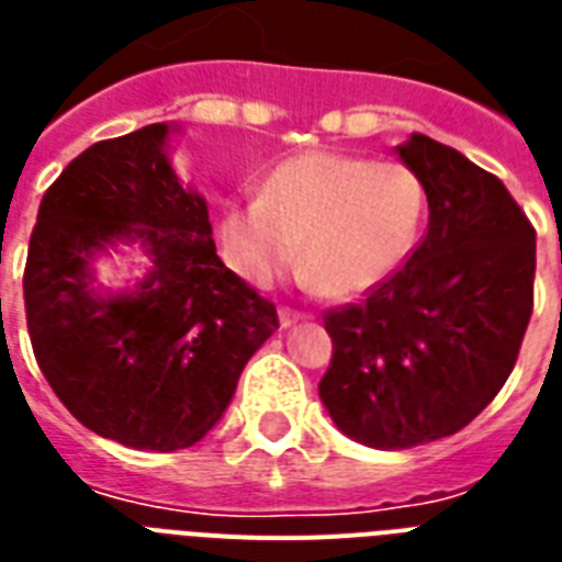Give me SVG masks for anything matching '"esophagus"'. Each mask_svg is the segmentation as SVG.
<instances>
[{
    "mask_svg": "<svg viewBox=\"0 0 562 562\" xmlns=\"http://www.w3.org/2000/svg\"><path fill=\"white\" fill-rule=\"evenodd\" d=\"M306 317V312H297V308H280V324L289 329L291 324H297V321H303Z\"/></svg>",
    "mask_w": 562,
    "mask_h": 562,
    "instance_id": "1",
    "label": "esophagus"
}]
</instances>
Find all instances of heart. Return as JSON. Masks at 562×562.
<instances>
[{
    "mask_svg": "<svg viewBox=\"0 0 562 562\" xmlns=\"http://www.w3.org/2000/svg\"><path fill=\"white\" fill-rule=\"evenodd\" d=\"M426 187L402 162L308 151L265 178L259 201L233 206L221 236L229 265L268 285L300 241V265L329 297H356L384 282L417 241Z\"/></svg>",
    "mask_w": 562,
    "mask_h": 562,
    "instance_id": "1",
    "label": "heart"
}]
</instances>
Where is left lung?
Listing matches in <instances>:
<instances>
[{
	"label": "left lung",
	"instance_id": "1",
	"mask_svg": "<svg viewBox=\"0 0 562 562\" xmlns=\"http://www.w3.org/2000/svg\"><path fill=\"white\" fill-rule=\"evenodd\" d=\"M396 154L426 187V236L361 303L326 312L333 361L317 384L335 426L373 449L440 440L487 408L537 271V233L496 175L423 134Z\"/></svg>",
	"mask_w": 562,
	"mask_h": 562
}]
</instances>
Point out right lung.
Returning <instances> with one entry per match:
<instances>
[{"instance_id":"obj_1","label":"right lung","mask_w":562,"mask_h":562,"mask_svg":"<svg viewBox=\"0 0 562 562\" xmlns=\"http://www.w3.org/2000/svg\"><path fill=\"white\" fill-rule=\"evenodd\" d=\"M145 125L78 154L40 201L22 277L40 370L78 423L131 449L201 440L238 375L280 329L215 254L206 201L180 187L166 139ZM139 240L153 271L131 292L94 285L91 259Z\"/></svg>"}]
</instances>
